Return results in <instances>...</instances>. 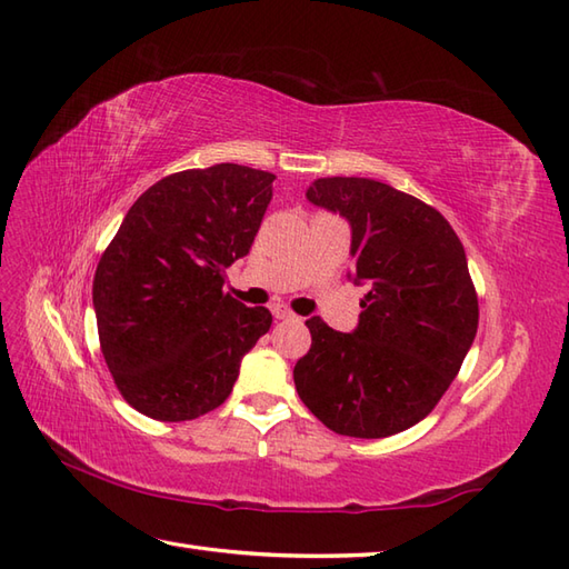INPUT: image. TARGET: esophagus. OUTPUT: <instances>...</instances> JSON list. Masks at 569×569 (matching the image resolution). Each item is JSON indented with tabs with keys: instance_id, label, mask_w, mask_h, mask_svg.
Wrapping results in <instances>:
<instances>
[{
	"instance_id": "34e87169",
	"label": "esophagus",
	"mask_w": 569,
	"mask_h": 569,
	"mask_svg": "<svg viewBox=\"0 0 569 569\" xmlns=\"http://www.w3.org/2000/svg\"><path fill=\"white\" fill-rule=\"evenodd\" d=\"M271 312H273V318H276V320H293V318H296L293 312L288 310L286 306H281V303H276V306L271 308Z\"/></svg>"
}]
</instances>
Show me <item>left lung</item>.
<instances>
[{
  "mask_svg": "<svg viewBox=\"0 0 569 569\" xmlns=\"http://www.w3.org/2000/svg\"><path fill=\"white\" fill-rule=\"evenodd\" d=\"M306 198L349 222V281L369 293L352 332L306 320L312 345L293 369L296 391L330 430L389 438L438 406L475 342L465 247L438 210L379 180L318 178Z\"/></svg>",
  "mask_w": 569,
  "mask_h": 569,
  "instance_id": "obj_1",
  "label": "left lung"
}]
</instances>
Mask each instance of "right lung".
<instances>
[{
    "mask_svg": "<svg viewBox=\"0 0 569 569\" xmlns=\"http://www.w3.org/2000/svg\"><path fill=\"white\" fill-rule=\"evenodd\" d=\"M273 173L217 163L168 176L131 204L94 271L107 369L124 401L178 422L227 401L271 312L222 293L273 196Z\"/></svg>",
    "mask_w": 569,
    "mask_h": 569,
    "instance_id": "add662e5",
    "label": "right lung"
}]
</instances>
